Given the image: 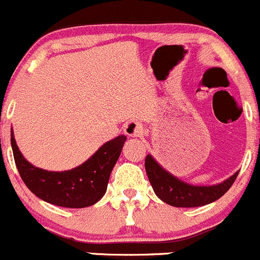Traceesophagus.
<instances>
[{"label": "esophagus", "mask_w": 260, "mask_h": 260, "mask_svg": "<svg viewBox=\"0 0 260 260\" xmlns=\"http://www.w3.org/2000/svg\"><path fill=\"white\" fill-rule=\"evenodd\" d=\"M124 133L126 135L133 136V138H138L143 134V126H141L140 122L138 121H129L124 125Z\"/></svg>", "instance_id": "obj_1"}]
</instances>
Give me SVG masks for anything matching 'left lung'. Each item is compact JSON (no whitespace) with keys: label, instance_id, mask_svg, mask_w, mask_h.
Wrapping results in <instances>:
<instances>
[{"label":"left lung","instance_id":"obj_1","mask_svg":"<svg viewBox=\"0 0 260 260\" xmlns=\"http://www.w3.org/2000/svg\"><path fill=\"white\" fill-rule=\"evenodd\" d=\"M145 171L156 196L174 207H199L216 201L229 191L239 172L221 183L211 186H197L188 183L164 169L151 154L145 158Z\"/></svg>","mask_w":260,"mask_h":260}]
</instances>
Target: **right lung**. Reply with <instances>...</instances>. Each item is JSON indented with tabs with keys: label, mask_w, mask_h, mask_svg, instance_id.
<instances>
[{
	"label": "right lung",
	"mask_w": 260,
	"mask_h": 260,
	"mask_svg": "<svg viewBox=\"0 0 260 260\" xmlns=\"http://www.w3.org/2000/svg\"><path fill=\"white\" fill-rule=\"evenodd\" d=\"M125 141V135L116 136L100 146L81 166L69 171L51 172L38 168L25 159L11 131L15 163L27 188L43 201L69 209L92 206L104 197Z\"/></svg>",
	"instance_id": "obj_1"
}]
</instances>
